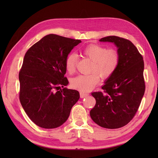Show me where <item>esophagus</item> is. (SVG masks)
<instances>
[{
    "mask_svg": "<svg viewBox=\"0 0 158 158\" xmlns=\"http://www.w3.org/2000/svg\"><path fill=\"white\" fill-rule=\"evenodd\" d=\"M80 98H85L86 96H88V95H89L88 93L86 92H80Z\"/></svg>",
    "mask_w": 158,
    "mask_h": 158,
    "instance_id": "34e87169",
    "label": "esophagus"
}]
</instances>
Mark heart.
I'll return each mask as SVG.
<instances>
[{
  "label": "heart",
  "mask_w": 158,
  "mask_h": 158,
  "mask_svg": "<svg viewBox=\"0 0 158 158\" xmlns=\"http://www.w3.org/2000/svg\"><path fill=\"white\" fill-rule=\"evenodd\" d=\"M84 57L92 60L90 72L86 75H78L72 79L71 86L80 92H87L93 89L99 82V76L106 80L115 73L120 63V55L116 49H107L103 46L90 44L80 50ZM77 57L74 53L66 56L64 65L69 73H73L76 64Z\"/></svg>",
  "instance_id": "b5f03b06"
}]
</instances>
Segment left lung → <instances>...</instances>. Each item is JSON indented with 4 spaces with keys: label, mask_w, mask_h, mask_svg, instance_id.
Returning <instances> with one entry per match:
<instances>
[{
    "label": "left lung",
    "mask_w": 158,
    "mask_h": 158,
    "mask_svg": "<svg viewBox=\"0 0 158 158\" xmlns=\"http://www.w3.org/2000/svg\"><path fill=\"white\" fill-rule=\"evenodd\" d=\"M99 41L111 42L118 48L120 63L117 70L102 86L104 92L92 93L96 100L90 117L99 126L118 128L135 117L145 92L144 64L135 45L117 36L103 37Z\"/></svg>",
    "instance_id": "1"
}]
</instances>
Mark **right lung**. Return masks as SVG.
I'll return each mask as SVG.
<instances>
[{
    "instance_id": "add662e5",
    "label": "right lung",
    "mask_w": 158,
    "mask_h": 158,
    "mask_svg": "<svg viewBox=\"0 0 158 158\" xmlns=\"http://www.w3.org/2000/svg\"><path fill=\"white\" fill-rule=\"evenodd\" d=\"M80 43L49 34L26 52L19 73V98L27 116L40 127L55 128L63 125L78 101V91L64 86L69 84L64 77L65 59ZM60 86L64 88L59 90Z\"/></svg>"
}]
</instances>
